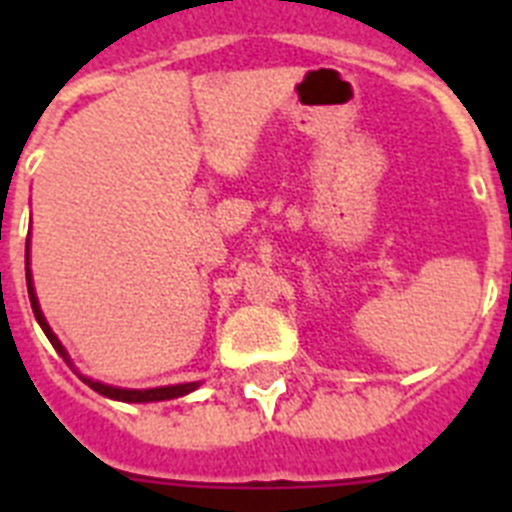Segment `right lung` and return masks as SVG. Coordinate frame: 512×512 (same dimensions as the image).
Masks as SVG:
<instances>
[{
    "label": "right lung",
    "instance_id": "1",
    "mask_svg": "<svg viewBox=\"0 0 512 512\" xmlns=\"http://www.w3.org/2000/svg\"><path fill=\"white\" fill-rule=\"evenodd\" d=\"M25 279H27V295H30V305H33L35 320H38V325L43 328L45 336H48V341L53 343V348H56L58 354L63 356V361H66V364H69L71 369L76 372V366H74V361H71L69 351H66V346H63L61 341H58V336L53 333V328L48 325V320H45L43 310H40L38 295H35V287H33V271H30V238H27V243H25ZM79 377H81V382L89 384L94 392H99V395H104V397H110V400H120V402L176 400V397L189 395V392H194L197 387H200V382H184V384H166V387H151V390H128V387H112V384L97 382V379L87 377V374H79Z\"/></svg>",
    "mask_w": 512,
    "mask_h": 512
}]
</instances>
